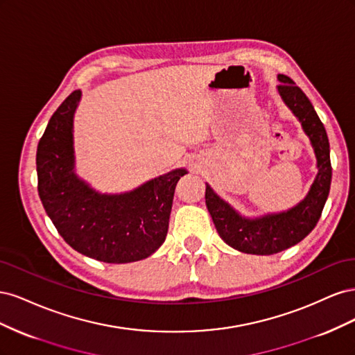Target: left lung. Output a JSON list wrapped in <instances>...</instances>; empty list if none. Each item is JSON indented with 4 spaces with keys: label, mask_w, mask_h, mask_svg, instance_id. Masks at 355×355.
Here are the masks:
<instances>
[{
    "label": "left lung",
    "mask_w": 355,
    "mask_h": 355,
    "mask_svg": "<svg viewBox=\"0 0 355 355\" xmlns=\"http://www.w3.org/2000/svg\"><path fill=\"white\" fill-rule=\"evenodd\" d=\"M277 78L280 81L278 94L299 120L314 149L318 173L306 197L295 207L259 218L243 216L206 184L207 210L220 239L232 249L249 254H274L302 241L317 225L330 191L331 164L326 128L295 81L282 73Z\"/></svg>",
    "instance_id": "8db88e82"
}]
</instances>
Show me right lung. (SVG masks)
Masks as SVG:
<instances>
[{"instance_id": "right-lung-1", "label": "right lung", "mask_w": 355, "mask_h": 355, "mask_svg": "<svg viewBox=\"0 0 355 355\" xmlns=\"http://www.w3.org/2000/svg\"><path fill=\"white\" fill-rule=\"evenodd\" d=\"M80 101L81 90L72 92L40 139L41 202L73 250L106 263L142 261L164 243L175 188L188 171L171 170L121 194L93 189L75 173L73 115Z\"/></svg>"}]
</instances>
